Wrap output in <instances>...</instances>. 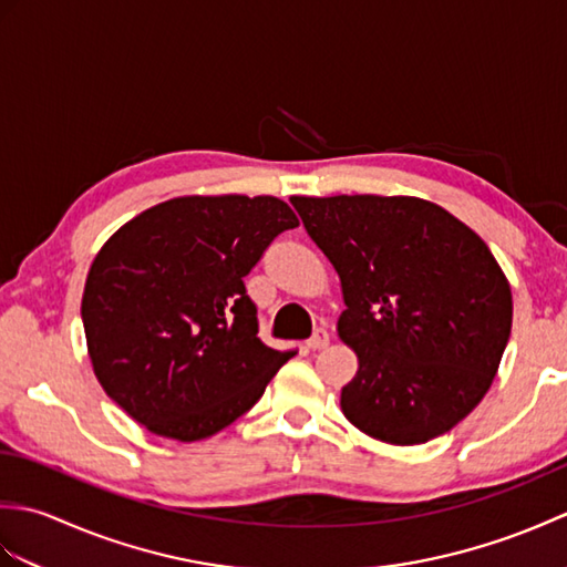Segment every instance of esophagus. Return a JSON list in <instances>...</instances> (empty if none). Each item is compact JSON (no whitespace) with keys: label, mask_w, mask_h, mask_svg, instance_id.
Instances as JSON below:
<instances>
[{"label":"esophagus","mask_w":567,"mask_h":567,"mask_svg":"<svg viewBox=\"0 0 567 567\" xmlns=\"http://www.w3.org/2000/svg\"><path fill=\"white\" fill-rule=\"evenodd\" d=\"M327 346H329V331H327V327H319L315 331V336H311V339L307 341V348H311V351H321V348H327Z\"/></svg>","instance_id":"1"}]
</instances>
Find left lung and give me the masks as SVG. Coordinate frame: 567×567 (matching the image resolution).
<instances>
[{
  "label": "left lung",
  "mask_w": 567,
  "mask_h": 567,
  "mask_svg": "<svg viewBox=\"0 0 567 567\" xmlns=\"http://www.w3.org/2000/svg\"><path fill=\"white\" fill-rule=\"evenodd\" d=\"M339 272V339L358 372L341 390L355 429L416 445L483 402L512 331V287L487 244L421 197H292Z\"/></svg>",
  "instance_id": "1"
}]
</instances>
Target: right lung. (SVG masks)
<instances>
[{"label": "right lung", "instance_id": "right-lung-1", "mask_svg": "<svg viewBox=\"0 0 567 567\" xmlns=\"http://www.w3.org/2000/svg\"><path fill=\"white\" fill-rule=\"evenodd\" d=\"M295 226L287 202L270 195H187L114 231L82 292L102 390L155 436L179 443L246 414L295 351L258 339L244 277Z\"/></svg>", "mask_w": 567, "mask_h": 567}]
</instances>
